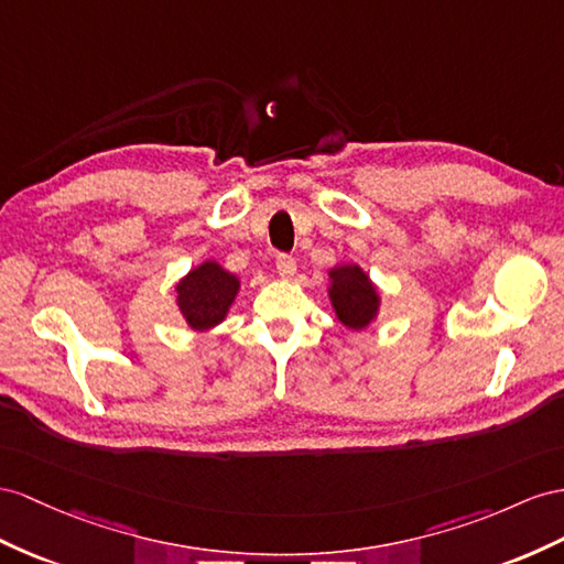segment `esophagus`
Returning <instances> with one entry per match:
<instances>
[{"label": "esophagus", "instance_id": "esophagus-1", "mask_svg": "<svg viewBox=\"0 0 564 564\" xmlns=\"http://www.w3.org/2000/svg\"><path fill=\"white\" fill-rule=\"evenodd\" d=\"M276 271L281 273L283 279L295 276V271H297L295 257H291V254H279V257H276Z\"/></svg>", "mask_w": 564, "mask_h": 564}]
</instances>
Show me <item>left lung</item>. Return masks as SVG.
I'll use <instances>...</instances> for the list:
<instances>
[{
	"label": "left lung",
	"instance_id": "left-lung-1",
	"mask_svg": "<svg viewBox=\"0 0 564 564\" xmlns=\"http://www.w3.org/2000/svg\"><path fill=\"white\" fill-rule=\"evenodd\" d=\"M328 276L334 281L330 302H334L338 319L350 328L369 326L379 310V295L367 273L359 267H336Z\"/></svg>",
	"mask_w": 564,
	"mask_h": 564
}]
</instances>
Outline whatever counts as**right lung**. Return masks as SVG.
Listing matches in <instances>:
<instances>
[{
    "mask_svg": "<svg viewBox=\"0 0 564 564\" xmlns=\"http://www.w3.org/2000/svg\"><path fill=\"white\" fill-rule=\"evenodd\" d=\"M238 285L234 273L224 271L216 262L193 269L176 285L178 305L187 324L197 330L219 324L238 293Z\"/></svg>",
    "mask_w": 564,
    "mask_h": 564,
    "instance_id": "obj_1",
    "label": "right lung"
}]
</instances>
